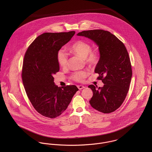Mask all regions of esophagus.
Instances as JSON below:
<instances>
[{
  "instance_id": "esophagus-1",
  "label": "esophagus",
  "mask_w": 152,
  "mask_h": 152,
  "mask_svg": "<svg viewBox=\"0 0 152 152\" xmlns=\"http://www.w3.org/2000/svg\"><path fill=\"white\" fill-rule=\"evenodd\" d=\"M77 87H78V88L80 90H81V89L85 88V87H84V86H78Z\"/></svg>"
}]
</instances>
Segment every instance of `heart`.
<instances>
[{
  "label": "heart",
  "instance_id": "obj_1",
  "mask_svg": "<svg viewBox=\"0 0 152 152\" xmlns=\"http://www.w3.org/2000/svg\"><path fill=\"white\" fill-rule=\"evenodd\" d=\"M71 51L83 58H86L87 63L90 65L96 64L98 58L96 51H92L90 44L83 40H78L71 46ZM57 59L58 64L61 67H65L68 64V54L63 48L60 49L57 54ZM88 75L87 71H80L74 72L71 78L76 81H83Z\"/></svg>",
  "mask_w": 152,
  "mask_h": 152
}]
</instances>
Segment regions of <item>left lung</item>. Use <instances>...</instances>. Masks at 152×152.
<instances>
[{
	"mask_svg": "<svg viewBox=\"0 0 152 152\" xmlns=\"http://www.w3.org/2000/svg\"><path fill=\"white\" fill-rule=\"evenodd\" d=\"M77 36L94 41L98 46L100 58L95 69L104 87L89 85L93 96L89 103L104 113L114 112L124 102L132 75L130 58L124 43L109 31L103 30L83 31Z\"/></svg>",
	"mask_w": 152,
	"mask_h": 152,
	"instance_id": "obj_1",
	"label": "left lung"
}]
</instances>
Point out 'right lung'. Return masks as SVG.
I'll return each instance as SVG.
<instances>
[{
	"instance_id": "add662e5",
	"label": "right lung",
	"mask_w": 152,
	"mask_h": 152,
	"mask_svg": "<svg viewBox=\"0 0 152 152\" xmlns=\"http://www.w3.org/2000/svg\"><path fill=\"white\" fill-rule=\"evenodd\" d=\"M45 33L27 48L22 68V81L27 95L34 109L44 116L55 118L61 115L78 91L75 86L58 87L53 75L59 71L57 54L75 34Z\"/></svg>"
}]
</instances>
